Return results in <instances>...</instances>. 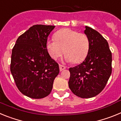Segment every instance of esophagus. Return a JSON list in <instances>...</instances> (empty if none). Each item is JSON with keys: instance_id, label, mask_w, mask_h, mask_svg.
I'll return each mask as SVG.
<instances>
[{"instance_id": "esophagus-1", "label": "esophagus", "mask_w": 121, "mask_h": 121, "mask_svg": "<svg viewBox=\"0 0 121 121\" xmlns=\"http://www.w3.org/2000/svg\"><path fill=\"white\" fill-rule=\"evenodd\" d=\"M59 70L60 71H62V70H65V69L66 68V67H65L64 65H62V64H59Z\"/></svg>"}]
</instances>
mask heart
Masks as SVG:
<instances>
[{"mask_svg": "<svg viewBox=\"0 0 121 121\" xmlns=\"http://www.w3.org/2000/svg\"><path fill=\"white\" fill-rule=\"evenodd\" d=\"M54 37L48 40L46 44L52 59H58L64 51L67 61L78 64L86 58L90 49V40L86 34L64 28L56 32Z\"/></svg>", "mask_w": 121, "mask_h": 121, "instance_id": "heart-1", "label": "heart"}]
</instances>
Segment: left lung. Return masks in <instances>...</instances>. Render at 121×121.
Returning <instances> with one entry per match:
<instances>
[{
    "instance_id": "obj_1",
    "label": "left lung",
    "mask_w": 121,
    "mask_h": 121,
    "mask_svg": "<svg viewBox=\"0 0 121 121\" xmlns=\"http://www.w3.org/2000/svg\"><path fill=\"white\" fill-rule=\"evenodd\" d=\"M85 34L90 40V49L84 61L70 68L68 85L77 96L90 98L100 93L112 71V54L108 43L99 32L85 26Z\"/></svg>"
}]
</instances>
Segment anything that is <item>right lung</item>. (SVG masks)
Segmentation results:
<instances>
[{
  "label": "right lung",
  "mask_w": 121,
  "mask_h": 121,
  "mask_svg": "<svg viewBox=\"0 0 121 121\" xmlns=\"http://www.w3.org/2000/svg\"><path fill=\"white\" fill-rule=\"evenodd\" d=\"M55 26L35 25L18 37L12 50L10 71L19 90L33 99L47 96L59 73V65L47 48Z\"/></svg>",
  "instance_id": "add662e5"
}]
</instances>
